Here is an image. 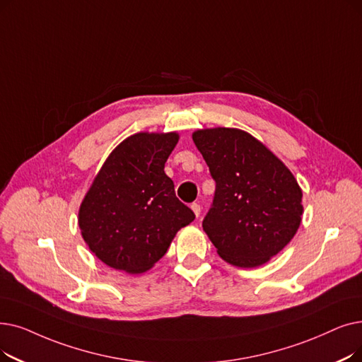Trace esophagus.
Returning <instances> with one entry per match:
<instances>
[{
    "mask_svg": "<svg viewBox=\"0 0 362 362\" xmlns=\"http://www.w3.org/2000/svg\"><path fill=\"white\" fill-rule=\"evenodd\" d=\"M191 209H192V211L195 213V216L199 217V214H201V206H199V204H198V202H194L192 206H191Z\"/></svg>",
    "mask_w": 362,
    "mask_h": 362,
    "instance_id": "34e87169",
    "label": "esophagus"
}]
</instances>
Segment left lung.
I'll use <instances>...</instances> for the list:
<instances>
[{"label":"left lung","instance_id":"obj_1","mask_svg":"<svg viewBox=\"0 0 362 362\" xmlns=\"http://www.w3.org/2000/svg\"><path fill=\"white\" fill-rule=\"evenodd\" d=\"M192 139L216 182L202 228L218 256L240 268L266 263L291 241L302 220V191L291 171L237 129L198 130Z\"/></svg>","mask_w":362,"mask_h":362}]
</instances>
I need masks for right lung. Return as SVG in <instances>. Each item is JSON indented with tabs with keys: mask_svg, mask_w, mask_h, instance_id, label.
Segmentation results:
<instances>
[{
	"mask_svg": "<svg viewBox=\"0 0 362 362\" xmlns=\"http://www.w3.org/2000/svg\"><path fill=\"white\" fill-rule=\"evenodd\" d=\"M177 140L176 133L125 139L87 192L78 223L88 248L111 268L148 271L167 253L176 232L195 218L164 173Z\"/></svg>",
	"mask_w": 362,
	"mask_h": 362,
	"instance_id": "right-lung-1",
	"label": "right lung"
}]
</instances>
